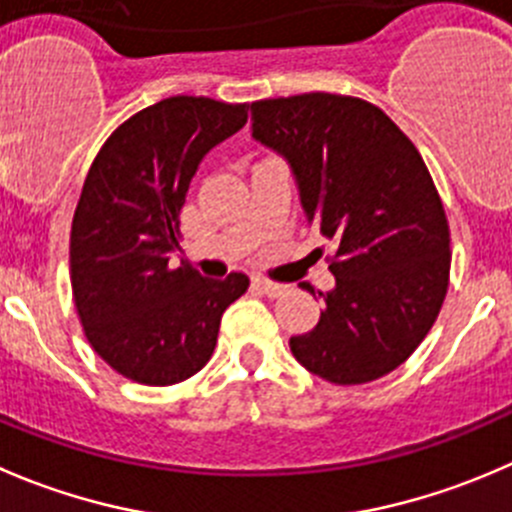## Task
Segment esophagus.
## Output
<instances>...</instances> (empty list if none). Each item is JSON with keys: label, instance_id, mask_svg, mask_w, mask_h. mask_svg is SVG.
<instances>
[{"label": "esophagus", "instance_id": "1", "mask_svg": "<svg viewBox=\"0 0 512 512\" xmlns=\"http://www.w3.org/2000/svg\"><path fill=\"white\" fill-rule=\"evenodd\" d=\"M252 285H255L260 292H265L267 297H282L287 290H290V287H287L285 282L267 280V277H255V280H252Z\"/></svg>", "mask_w": 512, "mask_h": 512}]
</instances>
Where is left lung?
<instances>
[{"label":"left lung","instance_id":"8db88e82","mask_svg":"<svg viewBox=\"0 0 512 512\" xmlns=\"http://www.w3.org/2000/svg\"><path fill=\"white\" fill-rule=\"evenodd\" d=\"M250 109L252 137L287 157L307 220L335 245L337 285L320 292V322L290 337L292 355L335 385L388 375L425 340L450 285V227L428 165L367 99L307 92Z\"/></svg>","mask_w":512,"mask_h":512}]
</instances>
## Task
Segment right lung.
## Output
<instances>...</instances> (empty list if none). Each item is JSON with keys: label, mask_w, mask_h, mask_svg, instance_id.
<instances>
[{"label": "right lung", "mask_w": 512, "mask_h": 512, "mask_svg": "<svg viewBox=\"0 0 512 512\" xmlns=\"http://www.w3.org/2000/svg\"><path fill=\"white\" fill-rule=\"evenodd\" d=\"M247 122V104L167 97L124 119L84 177L69 280L92 350L127 380L175 385L212 357L222 312L250 277L207 280L180 250V210L202 157Z\"/></svg>", "instance_id": "obj_1"}]
</instances>
